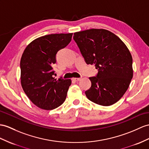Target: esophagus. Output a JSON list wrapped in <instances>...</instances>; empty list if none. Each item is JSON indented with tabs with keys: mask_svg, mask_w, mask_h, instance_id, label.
I'll list each match as a JSON object with an SVG mask.
<instances>
[{
	"mask_svg": "<svg viewBox=\"0 0 149 149\" xmlns=\"http://www.w3.org/2000/svg\"><path fill=\"white\" fill-rule=\"evenodd\" d=\"M80 79H81V78H72V80L75 81V82H78L80 80Z\"/></svg>",
	"mask_w": 149,
	"mask_h": 149,
	"instance_id": "1",
	"label": "esophagus"
}]
</instances>
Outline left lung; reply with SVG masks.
Listing matches in <instances>:
<instances>
[{"mask_svg": "<svg viewBox=\"0 0 149 149\" xmlns=\"http://www.w3.org/2000/svg\"><path fill=\"white\" fill-rule=\"evenodd\" d=\"M77 43L86 64H94L97 77H90L86 97L97 104L109 106L125 93L133 75L132 54L117 35L104 29L75 32Z\"/></svg>", "mask_w": 149, "mask_h": 149, "instance_id": "obj_1", "label": "left lung"}]
</instances>
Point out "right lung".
Segmentation results:
<instances>
[{"mask_svg": "<svg viewBox=\"0 0 149 149\" xmlns=\"http://www.w3.org/2000/svg\"><path fill=\"white\" fill-rule=\"evenodd\" d=\"M72 33L50 34L35 39L25 48L20 61L21 84L36 106L52 110L66 98L70 79L53 77L56 55L71 40Z\"/></svg>", "mask_w": 149, "mask_h": 149, "instance_id": "add662e5", "label": "right lung"}]
</instances>
